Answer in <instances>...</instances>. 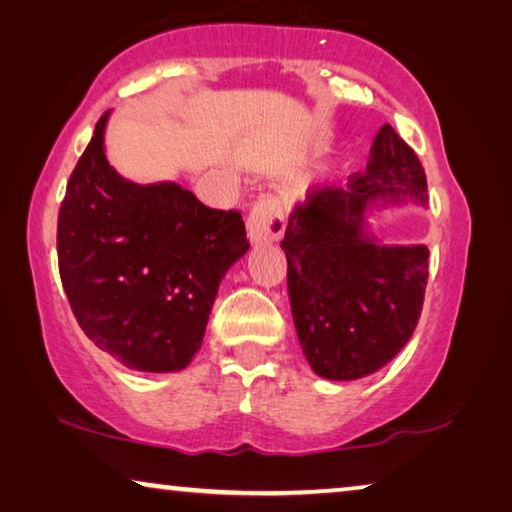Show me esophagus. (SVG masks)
<instances>
[{"label": "esophagus", "instance_id": "obj_1", "mask_svg": "<svg viewBox=\"0 0 512 512\" xmlns=\"http://www.w3.org/2000/svg\"><path fill=\"white\" fill-rule=\"evenodd\" d=\"M285 232V216L275 198H262L248 214V237L253 246H266L282 237Z\"/></svg>", "mask_w": 512, "mask_h": 512}]
</instances>
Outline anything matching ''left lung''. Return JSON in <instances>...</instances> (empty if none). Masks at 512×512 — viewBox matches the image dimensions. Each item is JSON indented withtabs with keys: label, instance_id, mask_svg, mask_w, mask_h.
<instances>
[{
	"label": "left lung",
	"instance_id": "obj_1",
	"mask_svg": "<svg viewBox=\"0 0 512 512\" xmlns=\"http://www.w3.org/2000/svg\"><path fill=\"white\" fill-rule=\"evenodd\" d=\"M428 205L426 173L392 125L371 145L364 173L323 186L289 216L282 239L300 346L314 373L355 380L394 358L417 328L428 282L426 246H383L369 232L378 202Z\"/></svg>",
	"mask_w": 512,
	"mask_h": 512
}]
</instances>
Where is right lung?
<instances>
[{"instance_id": "right-lung-1", "label": "right lung", "mask_w": 512, "mask_h": 512, "mask_svg": "<svg viewBox=\"0 0 512 512\" xmlns=\"http://www.w3.org/2000/svg\"><path fill=\"white\" fill-rule=\"evenodd\" d=\"M109 111L61 202L59 273L77 323L125 367L180 371L198 353L227 269L250 243L239 212L175 182L134 184L109 166Z\"/></svg>"}]
</instances>
